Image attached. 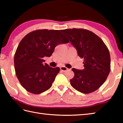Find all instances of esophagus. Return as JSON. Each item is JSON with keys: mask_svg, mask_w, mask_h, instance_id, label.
Returning <instances> with one entry per match:
<instances>
[{"mask_svg": "<svg viewBox=\"0 0 123 123\" xmlns=\"http://www.w3.org/2000/svg\"><path fill=\"white\" fill-rule=\"evenodd\" d=\"M60 70L62 71V72H65V71L68 70V68L65 67H60Z\"/></svg>", "mask_w": 123, "mask_h": 123, "instance_id": "1", "label": "esophagus"}]
</instances>
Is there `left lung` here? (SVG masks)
<instances>
[{"label":"left lung","mask_w":123,"mask_h":123,"mask_svg":"<svg viewBox=\"0 0 123 123\" xmlns=\"http://www.w3.org/2000/svg\"><path fill=\"white\" fill-rule=\"evenodd\" d=\"M84 59L83 70L73 68L74 73L70 84L82 93L94 92L104 83L111 70V58L108 48L95 33L83 29L61 30Z\"/></svg>","instance_id":"left-lung-1"}]
</instances>
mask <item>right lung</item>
I'll return each mask as SVG.
<instances>
[{"label": "right lung", "mask_w": 123, "mask_h": 123, "mask_svg": "<svg viewBox=\"0 0 123 123\" xmlns=\"http://www.w3.org/2000/svg\"><path fill=\"white\" fill-rule=\"evenodd\" d=\"M69 41L59 30L43 29L31 32L19 43L14 57L17 78L28 92L39 94L49 89L60 68L44 63L59 44Z\"/></svg>", "instance_id": "right-lung-1"}]
</instances>
